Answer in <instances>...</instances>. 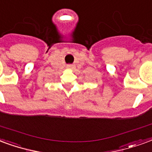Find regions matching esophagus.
<instances>
[{"mask_svg": "<svg viewBox=\"0 0 152 152\" xmlns=\"http://www.w3.org/2000/svg\"><path fill=\"white\" fill-rule=\"evenodd\" d=\"M66 68L69 69H75V65H71V64H69V65H67V66H66Z\"/></svg>", "mask_w": 152, "mask_h": 152, "instance_id": "1", "label": "esophagus"}]
</instances>
